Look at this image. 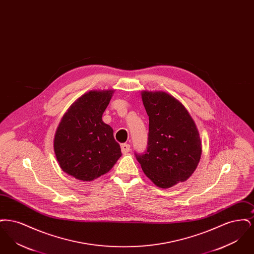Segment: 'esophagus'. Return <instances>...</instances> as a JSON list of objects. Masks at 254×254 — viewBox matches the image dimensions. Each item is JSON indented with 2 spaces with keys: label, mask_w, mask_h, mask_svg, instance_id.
I'll list each match as a JSON object with an SVG mask.
<instances>
[{
  "label": "esophagus",
  "mask_w": 254,
  "mask_h": 254,
  "mask_svg": "<svg viewBox=\"0 0 254 254\" xmlns=\"http://www.w3.org/2000/svg\"><path fill=\"white\" fill-rule=\"evenodd\" d=\"M122 152L124 154L127 153L130 150V145L129 144H122L121 145Z\"/></svg>",
  "instance_id": "esophagus-1"
}]
</instances>
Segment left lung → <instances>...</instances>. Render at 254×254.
Returning a JSON list of instances; mask_svg holds the SVG:
<instances>
[{"label": "left lung", "mask_w": 254, "mask_h": 254, "mask_svg": "<svg viewBox=\"0 0 254 254\" xmlns=\"http://www.w3.org/2000/svg\"><path fill=\"white\" fill-rule=\"evenodd\" d=\"M149 119L147 147L135 153L145 175L158 188L169 189L187 181L197 168L202 142L189 111L164 91H142Z\"/></svg>", "instance_id": "obj_1"}]
</instances>
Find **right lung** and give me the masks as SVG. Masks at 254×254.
Masks as SVG:
<instances>
[{
	"mask_svg": "<svg viewBox=\"0 0 254 254\" xmlns=\"http://www.w3.org/2000/svg\"><path fill=\"white\" fill-rule=\"evenodd\" d=\"M114 90H91L76 100L63 116L54 137L61 169L81 181L109 172L121 157L113 129L102 120Z\"/></svg>",
	"mask_w": 254,
	"mask_h": 254,
	"instance_id": "add662e5",
	"label": "right lung"
}]
</instances>
